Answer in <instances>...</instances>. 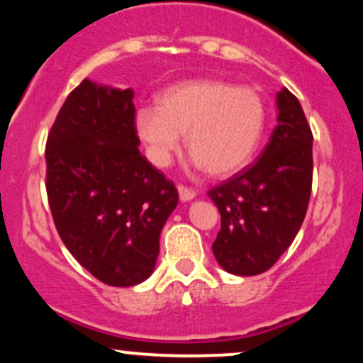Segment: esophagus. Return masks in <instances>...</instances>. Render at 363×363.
Wrapping results in <instances>:
<instances>
[{
  "mask_svg": "<svg viewBox=\"0 0 363 363\" xmlns=\"http://www.w3.org/2000/svg\"><path fill=\"white\" fill-rule=\"evenodd\" d=\"M178 194H180L182 202H189V200L195 199V190H191L185 185H178Z\"/></svg>",
  "mask_w": 363,
  "mask_h": 363,
  "instance_id": "34e87169",
  "label": "esophagus"
}]
</instances>
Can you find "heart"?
I'll use <instances>...</instances> for the list:
<instances>
[{
  "label": "heart",
  "instance_id": "heart-1",
  "mask_svg": "<svg viewBox=\"0 0 363 363\" xmlns=\"http://www.w3.org/2000/svg\"><path fill=\"white\" fill-rule=\"evenodd\" d=\"M267 122L265 101L257 89L220 79H195L168 88L157 106L135 112L134 125L157 166H168L186 146L197 168L228 177L250 163Z\"/></svg>",
  "mask_w": 363,
  "mask_h": 363
}]
</instances>
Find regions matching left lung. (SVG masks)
<instances>
[{
  "mask_svg": "<svg viewBox=\"0 0 363 363\" xmlns=\"http://www.w3.org/2000/svg\"><path fill=\"white\" fill-rule=\"evenodd\" d=\"M277 127L253 164L208 190L220 212L212 251L220 267L251 277L274 267L308 212L313 132L296 96L277 93Z\"/></svg>",
  "mask_w": 363,
  "mask_h": 363,
  "instance_id": "left-lung-1",
  "label": "left lung"
}]
</instances>
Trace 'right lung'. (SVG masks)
<instances>
[{
    "mask_svg": "<svg viewBox=\"0 0 363 363\" xmlns=\"http://www.w3.org/2000/svg\"><path fill=\"white\" fill-rule=\"evenodd\" d=\"M134 91L83 79L45 146V190L59 236L81 267L112 287L152 274L178 190L140 155Z\"/></svg>",
    "mask_w": 363,
    "mask_h": 363,
    "instance_id": "add662e5",
    "label": "right lung"
}]
</instances>
